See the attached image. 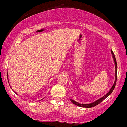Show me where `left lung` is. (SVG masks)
<instances>
[{
    "mask_svg": "<svg viewBox=\"0 0 127 127\" xmlns=\"http://www.w3.org/2000/svg\"><path fill=\"white\" fill-rule=\"evenodd\" d=\"M111 52H112V56H113V60H114L115 65V82H114V84H113V86H112L111 89H110V91H109L108 93H107V94H106L105 95L103 96V97H101V98L98 99V100H97V101H95V102H93V103H90V104H81V103H77V102H76L75 101H74V100H72V99H70V101H72L74 104H75V105H76V106H79V107H86V108H90V107H94V106H95L98 105V104H100V103H101L102 101H103V100H104V99L107 98V97H108V96L110 95V94L112 93L113 90H114L115 85H116V79H117V63H116V59H115V57L114 54H113V51H112Z\"/></svg>",
    "mask_w": 127,
    "mask_h": 127,
    "instance_id": "obj_1",
    "label": "left lung"
}]
</instances>
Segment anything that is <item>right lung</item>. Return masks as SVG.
<instances>
[{
    "mask_svg": "<svg viewBox=\"0 0 127 127\" xmlns=\"http://www.w3.org/2000/svg\"><path fill=\"white\" fill-rule=\"evenodd\" d=\"M16 94H17V93H16Z\"/></svg>",
    "mask_w": 127,
    "mask_h": 127,
    "instance_id": "right-lung-1",
    "label": "right lung"
}]
</instances>
